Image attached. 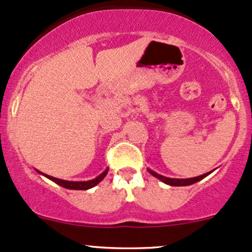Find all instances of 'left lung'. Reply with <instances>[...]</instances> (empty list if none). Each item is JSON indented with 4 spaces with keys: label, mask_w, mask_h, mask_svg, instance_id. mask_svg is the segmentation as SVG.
I'll list each match as a JSON object with an SVG mask.
<instances>
[{
    "label": "left lung",
    "mask_w": 252,
    "mask_h": 252,
    "mask_svg": "<svg viewBox=\"0 0 252 252\" xmlns=\"http://www.w3.org/2000/svg\"><path fill=\"white\" fill-rule=\"evenodd\" d=\"M149 173H150L151 175H154L155 178H158L162 181V183L167 184V185H170V186H188V185H192V184L197 183V181L202 180L203 178H205L207 175L210 174L209 173H205V174L203 175H198V177H194V178H189V179H173V178H167V177H163V175H159L158 173H155L154 170L149 169Z\"/></svg>",
    "instance_id": "obj_1"
}]
</instances>
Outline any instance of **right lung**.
<instances>
[{
  "label": "right lung",
  "mask_w": 252,
  "mask_h": 252,
  "mask_svg": "<svg viewBox=\"0 0 252 252\" xmlns=\"http://www.w3.org/2000/svg\"><path fill=\"white\" fill-rule=\"evenodd\" d=\"M37 172L39 173V174L44 175V177H47L48 179H50L51 181H54V183H56L58 185L62 186V188L64 189H69V190H89V189L94 188V186H96L97 184L99 183V181L103 180V178L107 175L108 173V169H105L102 174H99L98 177L94 178L93 180H89V181H68V180H62V179H58V178H54V177H50V175H47L44 174V173L39 172V170H37Z\"/></svg>",
  "instance_id": "obj_1"
}]
</instances>
